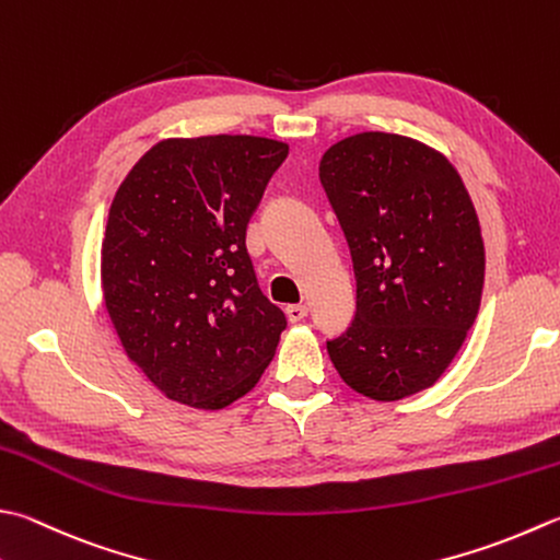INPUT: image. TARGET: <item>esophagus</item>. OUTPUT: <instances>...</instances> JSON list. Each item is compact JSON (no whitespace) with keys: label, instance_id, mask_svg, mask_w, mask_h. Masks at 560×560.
<instances>
[{"label":"esophagus","instance_id":"esophagus-1","mask_svg":"<svg viewBox=\"0 0 560 560\" xmlns=\"http://www.w3.org/2000/svg\"><path fill=\"white\" fill-rule=\"evenodd\" d=\"M305 315H308V308H305V305H287V317L291 323L303 320Z\"/></svg>","mask_w":560,"mask_h":560}]
</instances>
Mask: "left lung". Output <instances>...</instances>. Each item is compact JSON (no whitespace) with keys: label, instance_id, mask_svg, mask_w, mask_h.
<instances>
[{"label":"left lung","instance_id":"obj_1","mask_svg":"<svg viewBox=\"0 0 560 560\" xmlns=\"http://www.w3.org/2000/svg\"><path fill=\"white\" fill-rule=\"evenodd\" d=\"M320 182L357 279L354 320L327 354L361 396H415L440 381L480 308L486 247L474 201L442 152L378 130L335 142Z\"/></svg>","mask_w":560,"mask_h":560}]
</instances>
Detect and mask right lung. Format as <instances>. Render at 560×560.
<instances>
[{
  "label": "right lung",
  "mask_w": 560,
  "mask_h": 560,
  "mask_svg": "<svg viewBox=\"0 0 560 560\" xmlns=\"http://www.w3.org/2000/svg\"><path fill=\"white\" fill-rule=\"evenodd\" d=\"M287 142L167 138L126 174L108 208L102 289L128 359L170 400L223 410L257 386L287 317L245 247Z\"/></svg>",
  "instance_id": "add662e5"
}]
</instances>
